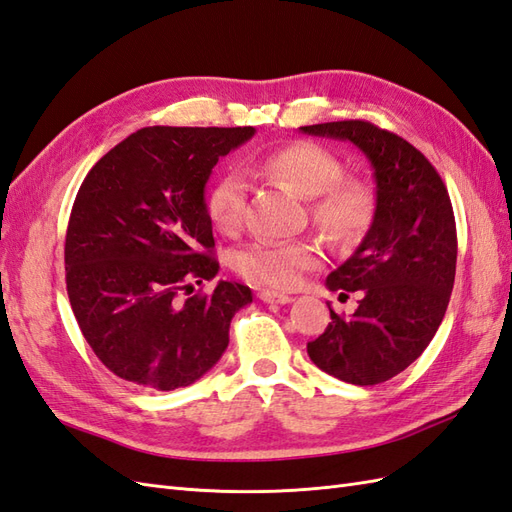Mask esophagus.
<instances>
[{"label":"esophagus","instance_id":"obj_1","mask_svg":"<svg viewBox=\"0 0 512 512\" xmlns=\"http://www.w3.org/2000/svg\"><path fill=\"white\" fill-rule=\"evenodd\" d=\"M259 300H264V303H270V305H287V303H292L294 298L287 294H281V292L264 290V292H259Z\"/></svg>","mask_w":512,"mask_h":512}]
</instances>
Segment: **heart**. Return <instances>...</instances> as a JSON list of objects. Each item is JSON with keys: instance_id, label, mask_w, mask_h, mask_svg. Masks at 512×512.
Returning a JSON list of instances; mask_svg holds the SVG:
<instances>
[{"instance_id": "obj_1", "label": "heart", "mask_w": 512, "mask_h": 512, "mask_svg": "<svg viewBox=\"0 0 512 512\" xmlns=\"http://www.w3.org/2000/svg\"><path fill=\"white\" fill-rule=\"evenodd\" d=\"M261 170L294 188L309 201V216L326 238L350 242L365 231L374 214V188L363 177H342L344 164L318 142L298 140L268 153ZM248 188L240 175L220 177L207 192V216L225 235L240 233L246 216ZM313 240H259L235 255V268L257 285L287 290L320 264Z\"/></svg>"}]
</instances>
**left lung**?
<instances>
[{
	"label": "left lung",
	"mask_w": 512,
	"mask_h": 512,
	"mask_svg": "<svg viewBox=\"0 0 512 512\" xmlns=\"http://www.w3.org/2000/svg\"><path fill=\"white\" fill-rule=\"evenodd\" d=\"M303 134L350 140L368 157L376 181L372 225L326 287L348 298L361 292L350 318L337 316L307 344L320 370L350 385H378L422 355L450 303L456 274V222L448 190L422 151L368 121L300 127Z\"/></svg>",
	"instance_id": "1"
}]
</instances>
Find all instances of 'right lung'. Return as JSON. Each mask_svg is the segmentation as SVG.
<instances>
[{
    "label": "right lung",
    "instance_id": "1",
    "mask_svg": "<svg viewBox=\"0 0 512 512\" xmlns=\"http://www.w3.org/2000/svg\"><path fill=\"white\" fill-rule=\"evenodd\" d=\"M255 127H144L90 168L71 209L64 266L75 320L123 381L173 391L212 370L229 324L253 303L218 281L205 183Z\"/></svg>",
    "mask_w": 512,
    "mask_h": 512
}]
</instances>
